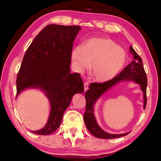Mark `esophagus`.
<instances>
[{
  "label": "esophagus",
  "instance_id": "esophagus-1",
  "mask_svg": "<svg viewBox=\"0 0 161 161\" xmlns=\"http://www.w3.org/2000/svg\"><path fill=\"white\" fill-rule=\"evenodd\" d=\"M89 89V82H85L84 83V89H85V91H87Z\"/></svg>",
  "mask_w": 161,
  "mask_h": 161
}]
</instances>
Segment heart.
<instances>
[{"label":"heart","instance_id":"obj_1","mask_svg":"<svg viewBox=\"0 0 161 161\" xmlns=\"http://www.w3.org/2000/svg\"><path fill=\"white\" fill-rule=\"evenodd\" d=\"M70 58L76 69L82 71L90 65L94 79L99 82L111 80L123 69L126 61L125 52L109 38H92L84 46L72 49Z\"/></svg>","mask_w":161,"mask_h":161}]
</instances>
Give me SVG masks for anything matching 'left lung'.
Returning a JSON list of instances; mask_svg holds the SVG:
<instances>
[{"instance_id": "8db88e82", "label": "left lung", "mask_w": 161, "mask_h": 161, "mask_svg": "<svg viewBox=\"0 0 161 161\" xmlns=\"http://www.w3.org/2000/svg\"><path fill=\"white\" fill-rule=\"evenodd\" d=\"M130 52L132 55L134 60L126 66L118 75L110 80L103 83H91L89 89L86 91V111L84 114V121L86 128L96 138L103 139H112L121 137L128 134L130 132L113 134L106 132L97 124L94 114V105L100 97L112 87L118 85L120 81H132L140 85L143 93L144 109L147 105V76L146 75L142 64V60L132 46L130 47Z\"/></svg>"}]
</instances>
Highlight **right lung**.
I'll return each mask as SVG.
<instances>
[{
  "label": "right lung",
  "instance_id": "add662e5",
  "mask_svg": "<svg viewBox=\"0 0 161 161\" xmlns=\"http://www.w3.org/2000/svg\"><path fill=\"white\" fill-rule=\"evenodd\" d=\"M81 30L77 25H47L33 40L24 55L17 77V97L23 91L37 89L49 100L50 113L43 128L31 131L49 135L60 127L72 97L84 92L79 73H70L73 42Z\"/></svg>",
  "mask_w": 161,
  "mask_h": 161
}]
</instances>
